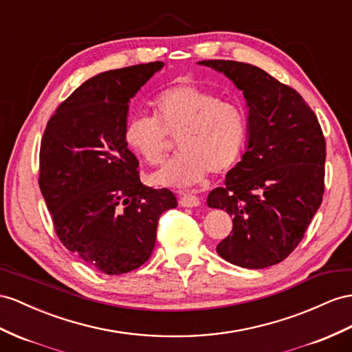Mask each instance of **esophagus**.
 I'll list each match as a JSON object with an SVG mask.
<instances>
[{
    "instance_id": "1",
    "label": "esophagus",
    "mask_w": 352,
    "mask_h": 352,
    "mask_svg": "<svg viewBox=\"0 0 352 352\" xmlns=\"http://www.w3.org/2000/svg\"><path fill=\"white\" fill-rule=\"evenodd\" d=\"M179 205L184 206V208H195V206H199L201 201L199 197L192 195V193H186V192H179Z\"/></svg>"
}]
</instances>
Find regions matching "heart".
I'll list each match as a JSON object with an SVG mask.
<instances>
[{"instance_id": "b5f03b06", "label": "heart", "mask_w": 352, "mask_h": 352, "mask_svg": "<svg viewBox=\"0 0 352 352\" xmlns=\"http://www.w3.org/2000/svg\"><path fill=\"white\" fill-rule=\"evenodd\" d=\"M155 117L133 116L126 123L124 141L148 165L165 160L170 138L178 155L150 177L156 186L190 187L208 173H228L241 156L247 138L242 107L192 83L170 86L153 99Z\"/></svg>"}]
</instances>
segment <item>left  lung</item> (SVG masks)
<instances>
[{"label": "left lung", "mask_w": 352, "mask_h": 352, "mask_svg": "<svg viewBox=\"0 0 352 352\" xmlns=\"http://www.w3.org/2000/svg\"><path fill=\"white\" fill-rule=\"evenodd\" d=\"M197 64L226 76L248 108L245 153L206 201L233 217L232 235L217 253L247 269L276 265L302 241L322 201L321 126L294 89L262 68L220 59Z\"/></svg>", "instance_id": "8db88e82"}]
</instances>
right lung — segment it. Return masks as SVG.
Returning a JSON list of instances; mask_svg holds the SVG:
<instances>
[{
  "label": "right lung",
  "mask_w": 352,
  "mask_h": 352,
  "mask_svg": "<svg viewBox=\"0 0 352 352\" xmlns=\"http://www.w3.org/2000/svg\"><path fill=\"white\" fill-rule=\"evenodd\" d=\"M164 62L111 69L65 99L44 129L40 188L62 244L108 275L140 267L156 244L168 188L146 187L124 141L129 102Z\"/></svg>",
  "instance_id": "add662e5"
}]
</instances>
